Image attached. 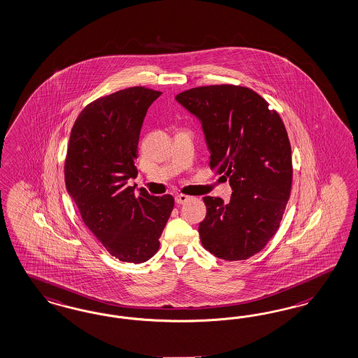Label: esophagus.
Here are the masks:
<instances>
[{
  "instance_id": "34e87169",
  "label": "esophagus",
  "mask_w": 358,
  "mask_h": 358,
  "mask_svg": "<svg viewBox=\"0 0 358 358\" xmlns=\"http://www.w3.org/2000/svg\"><path fill=\"white\" fill-rule=\"evenodd\" d=\"M174 199H176V202H177L178 205H182V203L187 202V201L190 199V197L185 196V194H177V196L174 197Z\"/></svg>"
}]
</instances>
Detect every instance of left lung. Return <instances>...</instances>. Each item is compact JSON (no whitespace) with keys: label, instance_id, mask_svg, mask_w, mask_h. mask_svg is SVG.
Listing matches in <instances>:
<instances>
[{"label":"left lung","instance_id":"obj_1","mask_svg":"<svg viewBox=\"0 0 358 358\" xmlns=\"http://www.w3.org/2000/svg\"><path fill=\"white\" fill-rule=\"evenodd\" d=\"M176 100L199 120L210 168L233 190L230 202L203 197L201 243L220 259H248L276 233L289 198L292 161L283 122L246 87H197Z\"/></svg>","mask_w":358,"mask_h":358}]
</instances>
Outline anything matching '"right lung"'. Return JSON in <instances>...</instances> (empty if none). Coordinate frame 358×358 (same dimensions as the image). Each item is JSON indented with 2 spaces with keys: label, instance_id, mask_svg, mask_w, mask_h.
<instances>
[{
  "label": "right lung",
  "instance_id": "1",
  "mask_svg": "<svg viewBox=\"0 0 358 358\" xmlns=\"http://www.w3.org/2000/svg\"><path fill=\"white\" fill-rule=\"evenodd\" d=\"M160 91L120 90L88 104L71 129L64 164L66 187L83 222L116 259L143 263L160 247L174 198L138 194L137 145L144 117Z\"/></svg>",
  "mask_w": 358,
  "mask_h": 358
}]
</instances>
